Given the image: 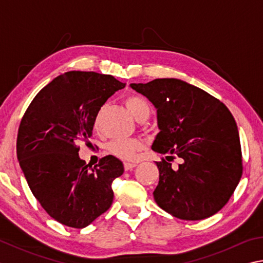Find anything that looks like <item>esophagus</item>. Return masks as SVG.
I'll use <instances>...</instances> for the list:
<instances>
[{
    "label": "esophagus",
    "instance_id": "esophagus-1",
    "mask_svg": "<svg viewBox=\"0 0 263 263\" xmlns=\"http://www.w3.org/2000/svg\"><path fill=\"white\" fill-rule=\"evenodd\" d=\"M137 164V162H124V168H125V171H131V169L135 168Z\"/></svg>",
    "mask_w": 263,
    "mask_h": 263
}]
</instances>
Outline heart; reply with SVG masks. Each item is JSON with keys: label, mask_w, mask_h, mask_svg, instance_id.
<instances>
[{"label": "heart", "mask_w": 263, "mask_h": 263, "mask_svg": "<svg viewBox=\"0 0 263 263\" xmlns=\"http://www.w3.org/2000/svg\"><path fill=\"white\" fill-rule=\"evenodd\" d=\"M126 108L130 111L131 115L138 119L141 115L149 114V105L146 100L140 96L133 95L127 97L125 101ZM141 141L135 138L130 139H117L111 141L108 145V149L111 153L117 155L123 159H132L137 154L138 151L141 148Z\"/></svg>", "instance_id": "heart-1"}]
</instances>
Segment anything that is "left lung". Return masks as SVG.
I'll return each mask as SVG.
<instances>
[{
	"label": "left lung",
	"instance_id": "left-lung-1",
	"mask_svg": "<svg viewBox=\"0 0 263 263\" xmlns=\"http://www.w3.org/2000/svg\"><path fill=\"white\" fill-rule=\"evenodd\" d=\"M130 87L157 109L152 149L181 158L177 170L162 160L153 196L158 205L183 220H202L229 202L242 174L239 132L232 114L203 89L179 79H155Z\"/></svg>",
	"mask_w": 263,
	"mask_h": 263
}]
</instances>
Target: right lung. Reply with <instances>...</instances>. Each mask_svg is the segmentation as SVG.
<instances>
[{"label": "right lung", "instance_id": "add662e5", "mask_svg": "<svg viewBox=\"0 0 263 263\" xmlns=\"http://www.w3.org/2000/svg\"><path fill=\"white\" fill-rule=\"evenodd\" d=\"M124 87L111 75L72 70L44 87L22 118L20 166L37 201L62 225L86 228L112 204L123 162L108 155L91 168L75 142L91 136L101 106Z\"/></svg>", "mask_w": 263, "mask_h": 263}]
</instances>
